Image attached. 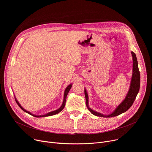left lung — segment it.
Returning <instances> with one entry per match:
<instances>
[{
    "instance_id": "left-lung-1",
    "label": "left lung",
    "mask_w": 152,
    "mask_h": 152,
    "mask_svg": "<svg viewBox=\"0 0 152 152\" xmlns=\"http://www.w3.org/2000/svg\"><path fill=\"white\" fill-rule=\"evenodd\" d=\"M132 57H133V74L131 80V83L129 91L128 92L125 99L121 103L119 106H118L115 110L109 115H103L101 113L96 112L94 110H92L89 108L88 104V95L86 92V89L85 88V96L86 98V107L88 108L89 111L92 114L96 116L103 117V118H111V117L117 116L122 114L124 112H126L128 109H129L133 104L134 102L136 97L138 94L140 88V72L138 69V64L137 58L136 54L133 52H131Z\"/></svg>"
}]
</instances>
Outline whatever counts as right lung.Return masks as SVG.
<instances>
[{"label":"right lung","instance_id":"obj_1","mask_svg":"<svg viewBox=\"0 0 152 152\" xmlns=\"http://www.w3.org/2000/svg\"><path fill=\"white\" fill-rule=\"evenodd\" d=\"M71 87H72V84H70V85H68V86H67V87L66 88V89H65V91H64V99H63V103H62V105L60 107V108H58V110H55V111H53L49 112V113H47V114H43V115H34V114H33L31 113L30 112H29V111H28L26 110L24 108H23L22 107V106H21L20 104H19V103L18 102V101L17 100V99H16V98L15 97V100H16V102L17 104H18V106L20 108V109H21L22 110H23L24 111L26 112L27 113H28V114H30V115H33V116H34V117H37V118H41V117L50 116V115H55V114H58V113H59L60 112H61V111L63 110V108H64V107H65V104H66V97H67V94H68L69 91H70V89H71Z\"/></svg>","mask_w":152,"mask_h":152}]
</instances>
